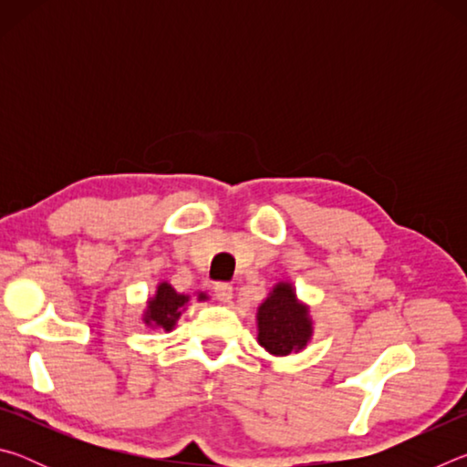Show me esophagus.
Returning a JSON list of instances; mask_svg holds the SVG:
<instances>
[{"mask_svg":"<svg viewBox=\"0 0 467 467\" xmlns=\"http://www.w3.org/2000/svg\"><path fill=\"white\" fill-rule=\"evenodd\" d=\"M214 295H216L220 303H231V300H233V286H231V284L218 282V284H214Z\"/></svg>","mask_w":467,"mask_h":467,"instance_id":"34e87169","label":"esophagus"}]
</instances>
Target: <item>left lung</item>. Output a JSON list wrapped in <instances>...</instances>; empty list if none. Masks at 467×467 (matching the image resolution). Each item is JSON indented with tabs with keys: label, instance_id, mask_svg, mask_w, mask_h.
I'll return each mask as SVG.
<instances>
[{
	"label": "left lung",
	"instance_id": "obj_1",
	"mask_svg": "<svg viewBox=\"0 0 467 467\" xmlns=\"http://www.w3.org/2000/svg\"><path fill=\"white\" fill-rule=\"evenodd\" d=\"M255 323L259 346L275 358L303 352L315 334L311 306L296 296V288L288 280L275 284L257 306Z\"/></svg>",
	"mask_w": 467,
	"mask_h": 467
}]
</instances>
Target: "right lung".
Listing matches in <instances>:
<instances>
[{
	"label": "right lung",
	"instance_id": "1",
	"mask_svg": "<svg viewBox=\"0 0 467 467\" xmlns=\"http://www.w3.org/2000/svg\"><path fill=\"white\" fill-rule=\"evenodd\" d=\"M210 296L205 292L197 290L195 300H208ZM192 303V295H181L169 282H158L156 292L146 300V309L141 313V323L152 329H164L172 331L177 327V321L181 315L187 309V305Z\"/></svg>",
	"mask_w": 467,
	"mask_h": 467
}]
</instances>
